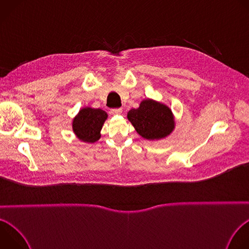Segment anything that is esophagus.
Wrapping results in <instances>:
<instances>
[{"label":"esophagus","mask_w":249,"mask_h":249,"mask_svg":"<svg viewBox=\"0 0 249 249\" xmlns=\"http://www.w3.org/2000/svg\"><path fill=\"white\" fill-rule=\"evenodd\" d=\"M122 108H113V109H111L110 110V112H111V114H113V115H118V114H121L122 113Z\"/></svg>","instance_id":"1"}]
</instances>
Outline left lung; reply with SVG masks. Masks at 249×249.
<instances>
[{"label": "left lung", "mask_w": 249, "mask_h": 249, "mask_svg": "<svg viewBox=\"0 0 249 249\" xmlns=\"http://www.w3.org/2000/svg\"><path fill=\"white\" fill-rule=\"evenodd\" d=\"M127 118L137 133L149 141L168 137L176 126L169 106L152 98L142 100L138 108L128 111Z\"/></svg>", "instance_id": "obj_1"}]
</instances>
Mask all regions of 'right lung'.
Listing matches in <instances>:
<instances>
[{
  "instance_id": "1",
  "label": "right lung",
  "mask_w": 249,
  "mask_h": 249,
  "mask_svg": "<svg viewBox=\"0 0 249 249\" xmlns=\"http://www.w3.org/2000/svg\"><path fill=\"white\" fill-rule=\"evenodd\" d=\"M108 118V114L100 108L86 106L79 110L72 120V129L75 136L84 143L93 144L101 137V129Z\"/></svg>"
}]
</instances>
